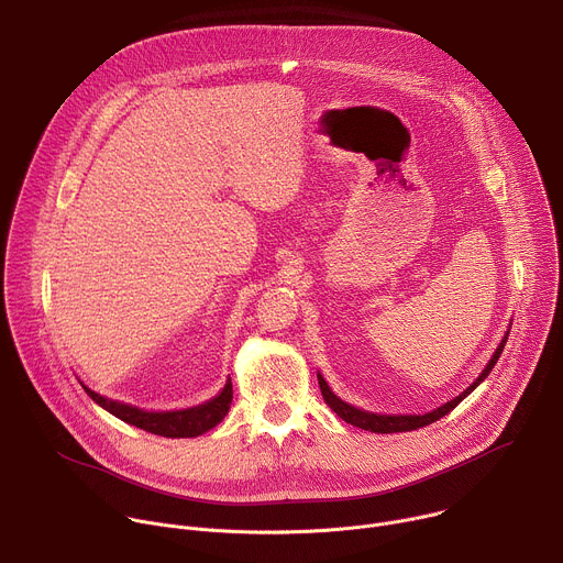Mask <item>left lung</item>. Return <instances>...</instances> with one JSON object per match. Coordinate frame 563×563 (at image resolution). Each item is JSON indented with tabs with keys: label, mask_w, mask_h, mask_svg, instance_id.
<instances>
[{
	"label": "left lung",
	"mask_w": 563,
	"mask_h": 563,
	"mask_svg": "<svg viewBox=\"0 0 563 563\" xmlns=\"http://www.w3.org/2000/svg\"><path fill=\"white\" fill-rule=\"evenodd\" d=\"M506 341H508V334L504 336V341H501V345L497 347V352H495V356L490 358V363L486 365V369L481 372V376L463 391V394H459L456 398H452V400H448L445 406H441V408H437V410H432V412H428V415H400V417H391V415H372V412H363V410H358V408H352V406H347L345 400H341L330 387H328V383H325V378L318 374V385H320V394H323V398H325V404L345 421V423H352V426H356V428H361V430H369V432H376V434H391V432H412V430H419V428H423V426H430V423H434V421H439V419H443L448 412H452L461 400L481 383L484 380L490 372H493V367H495V363L499 361V356H501V352H504V345H506Z\"/></svg>",
	"instance_id": "left-lung-1"
}]
</instances>
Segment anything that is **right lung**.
Instances as JSON below:
<instances>
[{
  "label": "right lung",
  "instance_id": "add662e5",
  "mask_svg": "<svg viewBox=\"0 0 563 563\" xmlns=\"http://www.w3.org/2000/svg\"><path fill=\"white\" fill-rule=\"evenodd\" d=\"M85 391L96 400L98 406H102L107 412H111L120 421L135 426L144 432L157 434V437H167V439H189V437H198V434H205L207 430L216 428L227 417L231 398H233L231 380H227L224 389L216 398L207 400L205 406L178 410V412H142L137 408L115 404V400L104 398L89 387H85Z\"/></svg>",
  "mask_w": 563,
  "mask_h": 563
}]
</instances>
